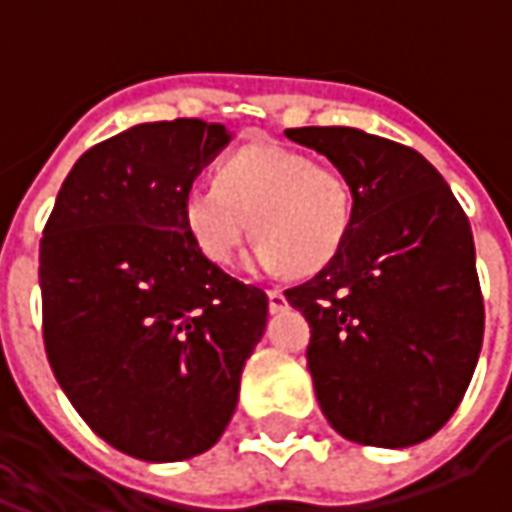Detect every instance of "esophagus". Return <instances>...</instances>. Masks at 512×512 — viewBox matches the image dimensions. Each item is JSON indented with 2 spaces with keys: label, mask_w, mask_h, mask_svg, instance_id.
I'll return each mask as SVG.
<instances>
[{
  "label": "esophagus",
  "mask_w": 512,
  "mask_h": 512,
  "mask_svg": "<svg viewBox=\"0 0 512 512\" xmlns=\"http://www.w3.org/2000/svg\"><path fill=\"white\" fill-rule=\"evenodd\" d=\"M266 296H268V310L271 312L285 310V304H288V301H285V293H282V290L271 288V290H266Z\"/></svg>",
  "instance_id": "34e87169"
}]
</instances>
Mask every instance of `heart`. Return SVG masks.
<instances>
[{
  "instance_id": "b5f03b06",
  "label": "heart",
  "mask_w": 512,
  "mask_h": 512,
  "mask_svg": "<svg viewBox=\"0 0 512 512\" xmlns=\"http://www.w3.org/2000/svg\"><path fill=\"white\" fill-rule=\"evenodd\" d=\"M180 216L191 244L213 266H230L255 233L257 266L304 277L343 249L354 224V189L334 164L255 142L216 167V186L186 191Z\"/></svg>"
}]
</instances>
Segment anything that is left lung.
<instances>
[{"label":"left lung","mask_w":512,"mask_h":512,"mask_svg":"<svg viewBox=\"0 0 512 512\" xmlns=\"http://www.w3.org/2000/svg\"><path fill=\"white\" fill-rule=\"evenodd\" d=\"M285 136L323 153L354 189L343 249L285 290L310 323L307 367L321 411L356 444H419L455 414L483 345L469 219L414 147L348 126Z\"/></svg>","instance_id":"1"}]
</instances>
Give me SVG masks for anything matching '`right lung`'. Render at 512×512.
I'll return each mask as SVG.
<instances>
[{
  "label": "right lung",
  "mask_w": 512,
  "mask_h": 512,
  "mask_svg": "<svg viewBox=\"0 0 512 512\" xmlns=\"http://www.w3.org/2000/svg\"><path fill=\"white\" fill-rule=\"evenodd\" d=\"M227 128L142 123L93 145L40 238L43 345L79 417L139 461L213 447L233 417L268 296L208 263L180 205Z\"/></svg>",
  "instance_id": "add662e5"
}]
</instances>
